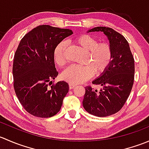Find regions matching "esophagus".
Wrapping results in <instances>:
<instances>
[{
	"instance_id": "esophagus-1",
	"label": "esophagus",
	"mask_w": 149,
	"mask_h": 149,
	"mask_svg": "<svg viewBox=\"0 0 149 149\" xmlns=\"http://www.w3.org/2000/svg\"><path fill=\"white\" fill-rule=\"evenodd\" d=\"M76 86V85H75V84H69V88H70V89H73V88H74Z\"/></svg>"
}]
</instances>
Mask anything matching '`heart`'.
Here are the masks:
<instances>
[{"instance_id":"b5f03b06","label":"heart","mask_w":149,"mask_h":149,"mask_svg":"<svg viewBox=\"0 0 149 149\" xmlns=\"http://www.w3.org/2000/svg\"><path fill=\"white\" fill-rule=\"evenodd\" d=\"M79 47L87 51L84 62L85 65H71L62 73V79L70 84H80L92 77L94 73L100 76L104 73L112 60V49L107 42H98V40L88 34H82L75 40ZM66 43L62 41L53 50L54 61L60 67L67 63L65 55Z\"/></svg>"}]
</instances>
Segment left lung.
<instances>
[{
    "label": "left lung",
    "mask_w": 149,
    "mask_h": 149,
    "mask_svg": "<svg viewBox=\"0 0 149 149\" xmlns=\"http://www.w3.org/2000/svg\"><path fill=\"white\" fill-rule=\"evenodd\" d=\"M91 31H102L109 41L112 60L107 70L92 81L102 88L97 91L85 87L83 106L86 112L97 117H107L119 112L127 101L134 81L135 64L126 39L113 29L97 26Z\"/></svg>",
    "instance_id": "left-lung-1"
}]
</instances>
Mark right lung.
Wrapping results in <instances>:
<instances>
[{"mask_svg": "<svg viewBox=\"0 0 149 149\" xmlns=\"http://www.w3.org/2000/svg\"><path fill=\"white\" fill-rule=\"evenodd\" d=\"M72 34L68 29L40 25L25 34L18 46L13 63V88L23 107L34 116L50 118L61 109L69 86L63 81L49 86L58 75L53 50Z\"/></svg>", "mask_w": 149, "mask_h": 149, "instance_id": "add662e5", "label": "right lung"}]
</instances>
